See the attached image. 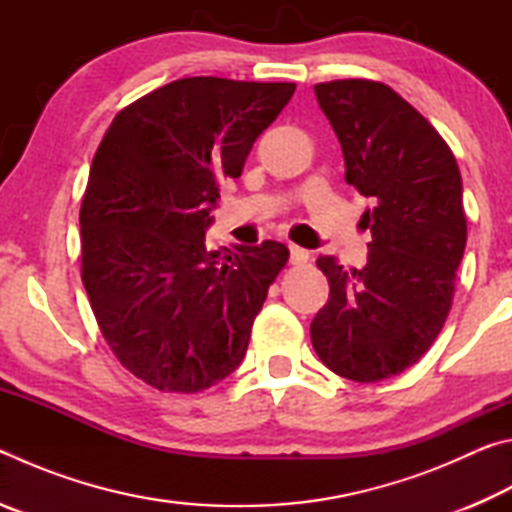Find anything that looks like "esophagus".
Wrapping results in <instances>:
<instances>
[{"label":"esophagus","instance_id":"obj_1","mask_svg":"<svg viewBox=\"0 0 512 512\" xmlns=\"http://www.w3.org/2000/svg\"><path fill=\"white\" fill-rule=\"evenodd\" d=\"M309 262V250L300 248V246H291V264H307Z\"/></svg>","mask_w":512,"mask_h":512}]
</instances>
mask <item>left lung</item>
<instances>
[{"label": "left lung", "mask_w": 512, "mask_h": 512, "mask_svg": "<svg viewBox=\"0 0 512 512\" xmlns=\"http://www.w3.org/2000/svg\"><path fill=\"white\" fill-rule=\"evenodd\" d=\"M339 137L345 180L372 201L368 262L320 257L329 300L311 343L345 379L375 384L418 363L443 329L467 241L461 171L452 149L409 101L368 79L314 85Z\"/></svg>", "instance_id": "8db88e82"}]
</instances>
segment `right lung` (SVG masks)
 Wrapping results in <instances>:
<instances>
[{
    "mask_svg": "<svg viewBox=\"0 0 512 512\" xmlns=\"http://www.w3.org/2000/svg\"><path fill=\"white\" fill-rule=\"evenodd\" d=\"M296 83L178 79L117 112L81 203V277L121 366L162 393H201L235 372L268 287L289 262L280 241L207 250L219 183Z\"/></svg>",
    "mask_w": 512,
    "mask_h": 512,
    "instance_id": "obj_1",
    "label": "right lung"
}]
</instances>
